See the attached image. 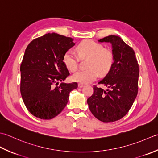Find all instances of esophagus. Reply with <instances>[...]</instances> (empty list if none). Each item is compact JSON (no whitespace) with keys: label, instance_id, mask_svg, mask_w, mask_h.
<instances>
[{"label":"esophagus","instance_id":"34e87169","mask_svg":"<svg viewBox=\"0 0 158 158\" xmlns=\"http://www.w3.org/2000/svg\"><path fill=\"white\" fill-rule=\"evenodd\" d=\"M83 86H84L83 84H81V83H79L78 84V87L79 88H82V87H83Z\"/></svg>","mask_w":158,"mask_h":158}]
</instances>
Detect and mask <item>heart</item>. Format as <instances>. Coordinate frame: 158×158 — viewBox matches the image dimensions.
<instances>
[{"instance_id": "b5f03b06", "label": "heart", "mask_w": 158, "mask_h": 158, "mask_svg": "<svg viewBox=\"0 0 158 158\" xmlns=\"http://www.w3.org/2000/svg\"><path fill=\"white\" fill-rule=\"evenodd\" d=\"M76 52L80 58H89L87 63L89 69L78 70L72 76L73 81L87 84L95 80L100 75H105L110 71L114 62L113 55L110 51L105 50L102 44L90 40L80 42L76 47ZM63 61L71 72L78 67V58L72 50L64 54Z\"/></svg>"}]
</instances>
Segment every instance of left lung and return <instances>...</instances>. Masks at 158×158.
<instances>
[{
  "label": "left lung",
  "instance_id": "1",
  "mask_svg": "<svg viewBox=\"0 0 158 158\" xmlns=\"http://www.w3.org/2000/svg\"><path fill=\"white\" fill-rule=\"evenodd\" d=\"M98 41L111 44L114 62L98 82L108 89L93 86L87 104L95 118L108 123L123 118L133 105L138 94L139 67L134 50L120 37L111 35Z\"/></svg>",
  "mask_w": 158,
  "mask_h": 158
}]
</instances>
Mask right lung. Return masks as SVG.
Here are the masks:
<instances>
[{
    "mask_svg": "<svg viewBox=\"0 0 158 158\" xmlns=\"http://www.w3.org/2000/svg\"><path fill=\"white\" fill-rule=\"evenodd\" d=\"M73 41L52 33L28 45L20 66V92L26 107L35 117L46 120L55 117L65 108L69 93L78 87L76 82H63L69 73L63 57L75 45Z\"/></svg>",
    "mask_w": 158,
    "mask_h": 158,
    "instance_id": "right-lung-1",
    "label": "right lung"
}]
</instances>
